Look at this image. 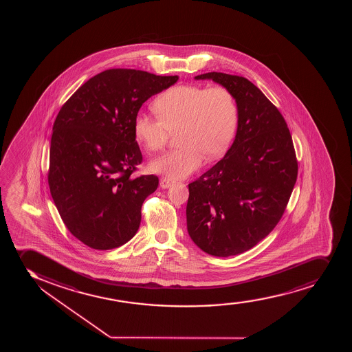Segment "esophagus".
<instances>
[{"label":"esophagus","instance_id":"34e87169","mask_svg":"<svg viewBox=\"0 0 352 352\" xmlns=\"http://www.w3.org/2000/svg\"><path fill=\"white\" fill-rule=\"evenodd\" d=\"M173 181L170 179V178L168 177H162L161 179H160V186H161V188H163V189H166V188H169L171 184H173Z\"/></svg>","mask_w":352,"mask_h":352}]
</instances>
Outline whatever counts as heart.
I'll return each instance as SVG.
<instances>
[{
  "mask_svg": "<svg viewBox=\"0 0 352 352\" xmlns=\"http://www.w3.org/2000/svg\"><path fill=\"white\" fill-rule=\"evenodd\" d=\"M158 118L138 113L133 133L148 151L163 149L171 133H177V149L150 162V170L170 178H184L208 158L226 153L239 123V105L226 87L175 85L153 104Z\"/></svg>",
  "mask_w": 352,
  "mask_h": 352,
  "instance_id": "1",
  "label": "heart"
}]
</instances>
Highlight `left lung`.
<instances>
[{"label":"left lung","mask_w":352,"mask_h":352,"mask_svg":"<svg viewBox=\"0 0 352 352\" xmlns=\"http://www.w3.org/2000/svg\"><path fill=\"white\" fill-rule=\"evenodd\" d=\"M234 94L239 126L226 156L189 184L186 226L199 249L239 255L265 239L283 216L298 173L282 113L248 78L206 73Z\"/></svg>","instance_id":"left-lung-1"}]
</instances>
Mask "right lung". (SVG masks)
<instances>
[{
    "label": "right lung",
    "mask_w": 352,
    "mask_h": 352,
    "mask_svg": "<svg viewBox=\"0 0 352 352\" xmlns=\"http://www.w3.org/2000/svg\"><path fill=\"white\" fill-rule=\"evenodd\" d=\"M177 80L108 69L80 87L57 113L49 188L65 226L85 245L110 250L138 232L142 204L157 189L158 177H131L143 160L133 120L149 97Z\"/></svg>",
    "instance_id": "right-lung-1"
}]
</instances>
